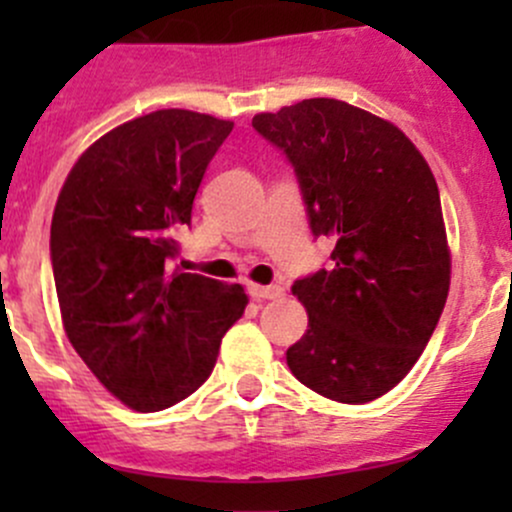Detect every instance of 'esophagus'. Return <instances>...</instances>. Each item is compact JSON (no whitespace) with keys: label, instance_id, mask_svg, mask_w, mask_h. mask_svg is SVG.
<instances>
[{"label":"esophagus","instance_id":"obj_1","mask_svg":"<svg viewBox=\"0 0 512 512\" xmlns=\"http://www.w3.org/2000/svg\"><path fill=\"white\" fill-rule=\"evenodd\" d=\"M247 292H250L252 299H280L285 294V289L280 285H250Z\"/></svg>","mask_w":512,"mask_h":512}]
</instances>
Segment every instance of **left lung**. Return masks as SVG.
Masks as SVG:
<instances>
[{
    "label": "left lung",
    "mask_w": 512,
    "mask_h": 512,
    "mask_svg": "<svg viewBox=\"0 0 512 512\" xmlns=\"http://www.w3.org/2000/svg\"><path fill=\"white\" fill-rule=\"evenodd\" d=\"M252 128L297 175L329 265L294 280L307 332L287 349L304 386L342 404L394 389L426 349L451 285L441 195L414 143L369 111L307 98L260 113Z\"/></svg>",
    "instance_id": "obj_1"
}]
</instances>
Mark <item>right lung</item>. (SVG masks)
I'll return each instance as SVG.
<instances>
[{
  "label": "right lung",
  "instance_id": "right-lung-1",
  "mask_svg": "<svg viewBox=\"0 0 512 512\" xmlns=\"http://www.w3.org/2000/svg\"><path fill=\"white\" fill-rule=\"evenodd\" d=\"M232 121L165 108L113 128L71 168L51 220V270L76 354L131 409L163 411L213 371L242 285L178 272L208 163Z\"/></svg>",
  "mask_w": 512,
  "mask_h": 512
}]
</instances>
